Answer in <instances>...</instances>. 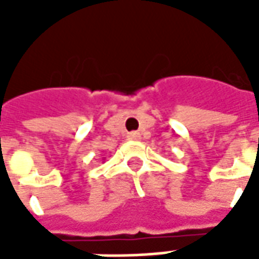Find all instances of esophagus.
<instances>
[{
  "mask_svg": "<svg viewBox=\"0 0 259 259\" xmlns=\"http://www.w3.org/2000/svg\"><path fill=\"white\" fill-rule=\"evenodd\" d=\"M127 139H129V140H140L141 136L139 132H132V133L127 135Z\"/></svg>",
  "mask_w": 259,
  "mask_h": 259,
  "instance_id": "esophagus-1",
  "label": "esophagus"
}]
</instances>
